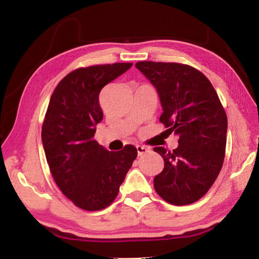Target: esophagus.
<instances>
[{
	"instance_id": "1",
	"label": "esophagus",
	"mask_w": 259,
	"mask_h": 259,
	"mask_svg": "<svg viewBox=\"0 0 259 259\" xmlns=\"http://www.w3.org/2000/svg\"><path fill=\"white\" fill-rule=\"evenodd\" d=\"M136 148H137L138 156H142V155H144V154H146L147 152H150V148L146 147V146H140V145H137V146H136Z\"/></svg>"
}]
</instances>
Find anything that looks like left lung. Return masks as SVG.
Instances as JSON below:
<instances>
[{"label": "left lung", "instance_id": "obj_1", "mask_svg": "<svg viewBox=\"0 0 259 259\" xmlns=\"http://www.w3.org/2000/svg\"><path fill=\"white\" fill-rule=\"evenodd\" d=\"M140 72L157 91L160 121L177 135L178 147H155L164 168L154 178L166 202L191 204L209 191L225 157L227 116L210 81L198 69L177 63L139 61Z\"/></svg>", "mask_w": 259, "mask_h": 259}]
</instances>
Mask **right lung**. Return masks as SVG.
Returning <instances> with one entry per match:
<instances>
[{
	"label": "right lung",
	"instance_id": "obj_1",
	"mask_svg": "<svg viewBox=\"0 0 259 259\" xmlns=\"http://www.w3.org/2000/svg\"><path fill=\"white\" fill-rule=\"evenodd\" d=\"M133 66L115 63L78 68L51 95L42 125V144L52 177L65 196L88 211L102 210L115 200L137 148L112 152L94 139L103 120L99 93Z\"/></svg>",
	"mask_w": 259,
	"mask_h": 259
}]
</instances>
